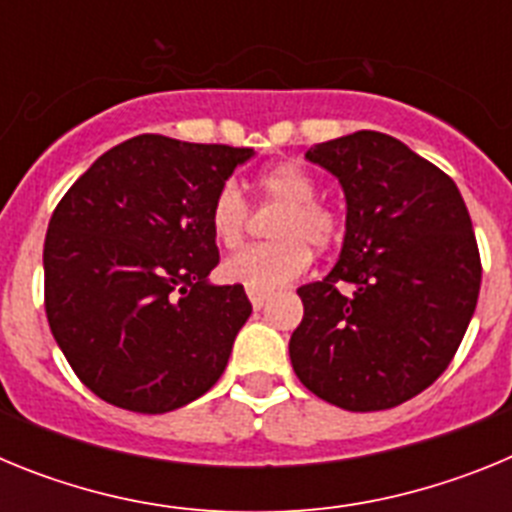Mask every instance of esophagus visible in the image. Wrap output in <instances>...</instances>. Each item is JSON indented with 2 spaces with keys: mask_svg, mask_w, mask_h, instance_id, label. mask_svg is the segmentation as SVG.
I'll return each instance as SVG.
<instances>
[{
  "mask_svg": "<svg viewBox=\"0 0 512 512\" xmlns=\"http://www.w3.org/2000/svg\"><path fill=\"white\" fill-rule=\"evenodd\" d=\"M248 300H251L253 310H261L269 302V292H253V289H248Z\"/></svg>",
  "mask_w": 512,
  "mask_h": 512,
  "instance_id": "obj_1",
  "label": "esophagus"
}]
</instances>
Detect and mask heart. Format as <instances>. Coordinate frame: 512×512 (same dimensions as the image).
<instances>
[{"mask_svg":"<svg viewBox=\"0 0 512 512\" xmlns=\"http://www.w3.org/2000/svg\"><path fill=\"white\" fill-rule=\"evenodd\" d=\"M253 192L261 202L279 205L282 210L271 220L264 246H248L223 261L220 274L225 282L241 284L253 292H271L292 282L310 264V249L328 248L336 241L338 220L328 207L318 205V182L302 166L277 164L259 171ZM248 223V207L235 184L217 189L210 207V230L223 248H235L243 241Z\"/></svg>","mask_w":512,"mask_h":512,"instance_id":"1","label":"heart"}]
</instances>
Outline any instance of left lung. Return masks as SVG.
<instances>
[{"label":"left lung","instance_id":"obj_1","mask_svg":"<svg viewBox=\"0 0 512 512\" xmlns=\"http://www.w3.org/2000/svg\"><path fill=\"white\" fill-rule=\"evenodd\" d=\"M305 158L341 184L346 233L328 277L297 289L292 369L336 408H395L441 377L467 333L482 282L472 217L449 176L392 135L359 130Z\"/></svg>","mask_w":512,"mask_h":512}]
</instances>
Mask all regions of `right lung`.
Wrapping results in <instances>:
<instances>
[{
    "label": "right lung",
    "instance_id": "add662e5",
    "mask_svg": "<svg viewBox=\"0 0 512 512\" xmlns=\"http://www.w3.org/2000/svg\"><path fill=\"white\" fill-rule=\"evenodd\" d=\"M253 148L135 135L63 194L43 248L45 312L76 377L104 402L158 415L205 395L251 315L220 261L210 207Z\"/></svg>",
    "mask_w": 512,
    "mask_h": 512
}]
</instances>
